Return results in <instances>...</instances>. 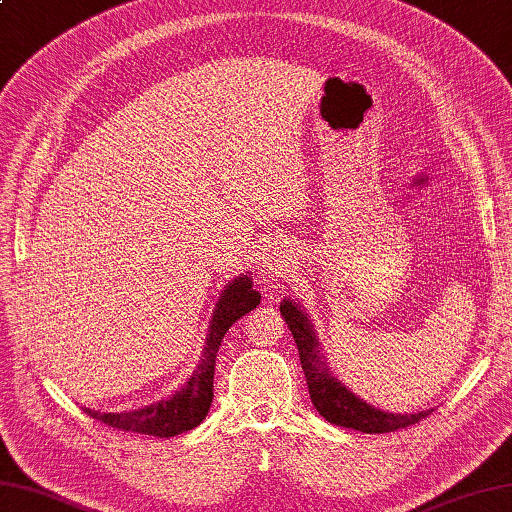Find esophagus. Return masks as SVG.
Listing matches in <instances>:
<instances>
[{"label": "esophagus", "mask_w": 512, "mask_h": 512, "mask_svg": "<svg viewBox=\"0 0 512 512\" xmlns=\"http://www.w3.org/2000/svg\"><path fill=\"white\" fill-rule=\"evenodd\" d=\"M264 259L270 277H286L290 273V259L279 248L268 250Z\"/></svg>", "instance_id": "esophagus-1"}]
</instances>
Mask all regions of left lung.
<instances>
[{
	"label": "left lung",
	"instance_id": "left-lung-1",
	"mask_svg": "<svg viewBox=\"0 0 512 512\" xmlns=\"http://www.w3.org/2000/svg\"><path fill=\"white\" fill-rule=\"evenodd\" d=\"M279 308H282V317L286 319L290 333L295 337L310 399H313L319 415L326 417L330 424L379 435L419 424L430 415V410H422V413L415 415H393L362 402V399L346 390L342 382L328 375V368L322 364V357H319L313 328H310L302 308L295 306L293 299H286Z\"/></svg>",
	"mask_w": 512,
	"mask_h": 512
}]
</instances>
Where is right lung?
<instances>
[{
	"label": "right lung",
	"mask_w": 512,
	"mask_h": 512,
	"mask_svg": "<svg viewBox=\"0 0 512 512\" xmlns=\"http://www.w3.org/2000/svg\"><path fill=\"white\" fill-rule=\"evenodd\" d=\"M259 299H262V295L253 290V282L246 275L226 286L213 313V322H210L202 364L197 366L186 386L177 390L170 399L146 406L142 410H133V413H99V410L90 408L84 410L97 422L115 430H126V433L175 437L186 433V430H193L202 424V419H206L210 402H213L215 359L219 346L224 342V335L239 317H244L248 310L259 306Z\"/></svg>",
	"instance_id": "1"
}]
</instances>
